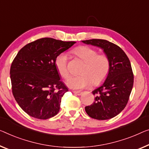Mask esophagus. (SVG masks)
Here are the masks:
<instances>
[{
	"label": "esophagus",
	"mask_w": 149,
	"mask_h": 149,
	"mask_svg": "<svg viewBox=\"0 0 149 149\" xmlns=\"http://www.w3.org/2000/svg\"><path fill=\"white\" fill-rule=\"evenodd\" d=\"M73 92H74L75 94L78 95V96H80L82 94V92H80V91H73Z\"/></svg>",
	"instance_id": "34e87169"
}]
</instances>
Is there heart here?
Masks as SVG:
<instances>
[{"mask_svg": "<svg viewBox=\"0 0 149 149\" xmlns=\"http://www.w3.org/2000/svg\"><path fill=\"white\" fill-rule=\"evenodd\" d=\"M74 52L84 62L78 76L72 77L67 84L70 88L82 89L91 84L97 86L105 80L110 70V61L105 54H98L97 51L88 46H80ZM55 65L59 74L64 79L70 76L68 69V57L61 53L55 60Z\"/></svg>", "mask_w": 149, "mask_h": 149, "instance_id": "1", "label": "heart"}]
</instances>
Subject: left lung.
<instances>
[{"instance_id":"obj_1","label":"left lung","mask_w":149,"mask_h":149,"mask_svg":"<svg viewBox=\"0 0 149 149\" xmlns=\"http://www.w3.org/2000/svg\"><path fill=\"white\" fill-rule=\"evenodd\" d=\"M82 42L102 49L110 61L109 74L102 85L93 91L94 102L86 106L85 110L92 118H112L126 107L131 93L134 75L130 60L120 47L107 40L93 39Z\"/></svg>"}]
</instances>
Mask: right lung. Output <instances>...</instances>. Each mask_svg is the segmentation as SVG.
Returning a JSON list of instances; mask_svg holds the SVG:
<instances>
[{
  "mask_svg": "<svg viewBox=\"0 0 149 149\" xmlns=\"http://www.w3.org/2000/svg\"><path fill=\"white\" fill-rule=\"evenodd\" d=\"M74 43L39 39L24 46L13 59L10 70L13 96L29 116L46 120L59 112L68 89L60 80L55 60Z\"/></svg>",
  "mask_w": 149,
  "mask_h": 149,
  "instance_id": "1",
  "label": "right lung"
}]
</instances>
